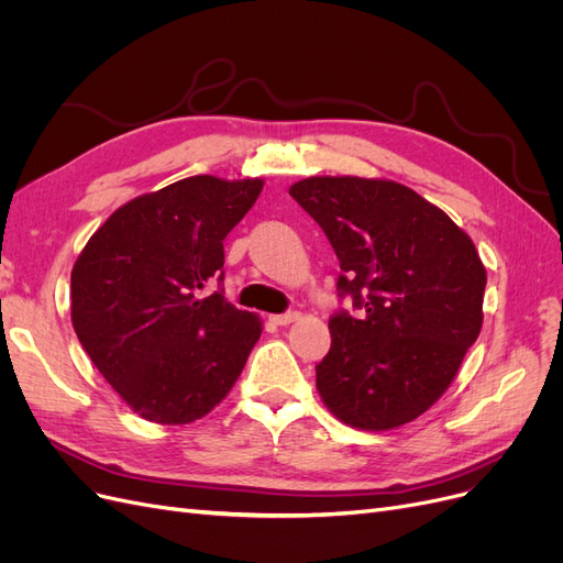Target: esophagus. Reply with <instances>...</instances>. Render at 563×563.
Masks as SVG:
<instances>
[{"label": "esophagus", "mask_w": 563, "mask_h": 563, "mask_svg": "<svg viewBox=\"0 0 563 563\" xmlns=\"http://www.w3.org/2000/svg\"><path fill=\"white\" fill-rule=\"evenodd\" d=\"M300 319V312H284V314H272L269 321L277 323V327H288V323H294Z\"/></svg>", "instance_id": "esophagus-1"}]
</instances>
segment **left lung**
Masks as SVG:
<instances>
[{
  "mask_svg": "<svg viewBox=\"0 0 563 563\" xmlns=\"http://www.w3.org/2000/svg\"><path fill=\"white\" fill-rule=\"evenodd\" d=\"M338 255V296L360 314L329 319L317 389L350 428L383 432L444 395L479 338L486 267L474 242L411 187L312 176L288 190Z\"/></svg>",
  "mask_w": 563,
  "mask_h": 563,
  "instance_id": "left-lung-1",
  "label": "left lung"
}]
</instances>
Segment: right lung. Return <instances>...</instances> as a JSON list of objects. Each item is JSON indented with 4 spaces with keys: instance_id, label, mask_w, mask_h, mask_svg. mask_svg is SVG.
<instances>
[{
    "instance_id": "right-lung-1",
    "label": "right lung",
    "mask_w": 563,
    "mask_h": 563,
    "mask_svg": "<svg viewBox=\"0 0 563 563\" xmlns=\"http://www.w3.org/2000/svg\"><path fill=\"white\" fill-rule=\"evenodd\" d=\"M261 190V178H183L119 207L79 253L75 333L141 418H203L258 343L263 321L203 288L223 282V240Z\"/></svg>"
}]
</instances>
